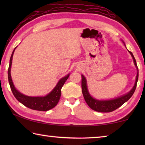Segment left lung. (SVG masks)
Masks as SVG:
<instances>
[{
	"label": "left lung",
	"instance_id": "obj_1",
	"mask_svg": "<svg viewBox=\"0 0 145 145\" xmlns=\"http://www.w3.org/2000/svg\"><path fill=\"white\" fill-rule=\"evenodd\" d=\"M129 53L131 54L132 58H133L134 65L136 66V68L137 69V73L136 78V82L134 87L132 88V89L130 91L127 93L126 95H123L121 97H120L118 98L114 99L111 100H97L93 98L91 96L89 91H88V87H87V82L86 79L85 77L83 75H82V91L83 96H84V100L87 103V104L89 105V107L92 109L94 111H96L98 112H110L114 111L118 108L121 107V105L124 104L125 102L131 99V97L132 96V95L134 94V93L136 90L137 82L138 80V68H137V66L136 64V61L135 58L134 57L133 54L131 52L129 51Z\"/></svg>",
	"mask_w": 145,
	"mask_h": 145
}]
</instances>
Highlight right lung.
<instances>
[{
  "mask_svg": "<svg viewBox=\"0 0 145 145\" xmlns=\"http://www.w3.org/2000/svg\"><path fill=\"white\" fill-rule=\"evenodd\" d=\"M16 47L12 52L11 56L9 60V66L8 68V80L10 85L11 89L13 95L18 102L22 103L27 107L30 108L31 109L36 110L40 111H46L54 107L59 102L61 95V88L65 84L66 80L69 77L70 74H68L65 77L61 78L59 80L57 85L54 88L52 91L49 93L45 97H29L22 94L17 90L13 83L11 76V67L12 64V59L14 50Z\"/></svg>",
  "mask_w": 145,
  "mask_h": 145,
  "instance_id": "obj_1",
  "label": "right lung"
}]
</instances>
